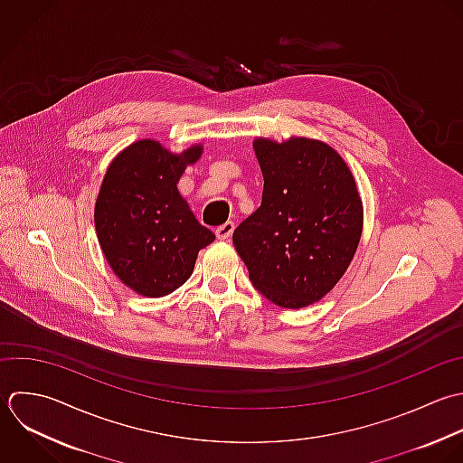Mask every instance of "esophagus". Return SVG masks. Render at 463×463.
Segmentation results:
<instances>
[{
    "label": "esophagus",
    "mask_w": 463,
    "mask_h": 463,
    "mask_svg": "<svg viewBox=\"0 0 463 463\" xmlns=\"http://www.w3.org/2000/svg\"><path fill=\"white\" fill-rule=\"evenodd\" d=\"M234 227H236L234 222H227V223L220 225V227L216 229V238L222 240V241L231 240V236H232V232H234Z\"/></svg>",
    "instance_id": "34e87169"
}]
</instances>
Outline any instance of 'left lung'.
<instances>
[{
    "instance_id": "obj_1",
    "label": "left lung",
    "mask_w": 463,
    "mask_h": 463,
    "mask_svg": "<svg viewBox=\"0 0 463 463\" xmlns=\"http://www.w3.org/2000/svg\"><path fill=\"white\" fill-rule=\"evenodd\" d=\"M252 147L263 198L234 231L232 243L269 301L305 308L348 270L363 234V200L343 156L321 140L258 137Z\"/></svg>"
}]
</instances>
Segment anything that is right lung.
Masks as SVG:
<instances>
[{
  "label": "right lung",
  "instance_id": "add662e5",
  "mask_svg": "<svg viewBox=\"0 0 463 463\" xmlns=\"http://www.w3.org/2000/svg\"><path fill=\"white\" fill-rule=\"evenodd\" d=\"M202 144L182 153L142 138L109 164L95 202V231L115 276L144 298H164L193 274L198 252L214 234L193 214L176 184L202 156Z\"/></svg>",
  "mask_w": 463,
  "mask_h": 463
}]
</instances>
